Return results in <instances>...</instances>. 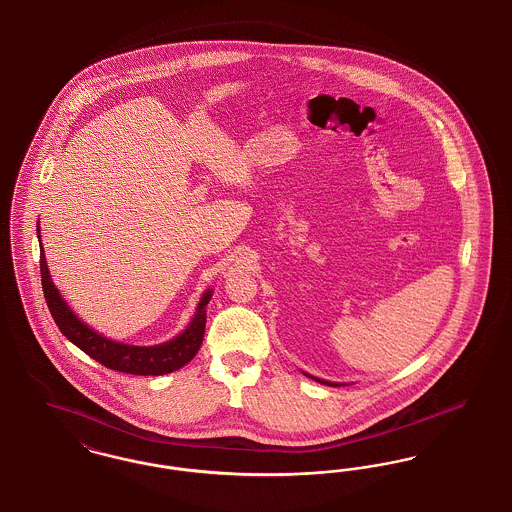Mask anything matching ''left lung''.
<instances>
[{
    "label": "left lung",
    "mask_w": 512,
    "mask_h": 512,
    "mask_svg": "<svg viewBox=\"0 0 512 512\" xmlns=\"http://www.w3.org/2000/svg\"><path fill=\"white\" fill-rule=\"evenodd\" d=\"M320 381V379H318ZM322 383H325V385H333V383H327V381H322Z\"/></svg>",
    "instance_id": "obj_1"
}]
</instances>
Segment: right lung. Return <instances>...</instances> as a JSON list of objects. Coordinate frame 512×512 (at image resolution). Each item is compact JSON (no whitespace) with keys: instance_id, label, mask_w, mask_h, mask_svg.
<instances>
[{"instance_id":"right-lung-1","label":"right lung","mask_w":512,"mask_h":512,"mask_svg":"<svg viewBox=\"0 0 512 512\" xmlns=\"http://www.w3.org/2000/svg\"><path fill=\"white\" fill-rule=\"evenodd\" d=\"M38 239H40V227H38ZM40 275H42L44 298L48 302V308L52 312V318L57 323L59 331L71 343H75L82 352H86L90 358H94L109 370L125 372L133 376H163L189 364L202 345L204 331H206V304L212 298L210 291L202 296L196 316L192 318V323L185 333L158 347H133V345H121V343L109 341L106 337L98 335L69 310L67 302L59 296L50 279L44 248H40Z\"/></svg>"}]
</instances>
